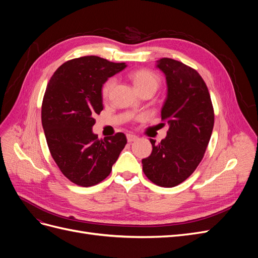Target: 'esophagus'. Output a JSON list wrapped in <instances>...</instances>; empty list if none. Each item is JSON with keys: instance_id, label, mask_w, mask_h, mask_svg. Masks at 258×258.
<instances>
[{"instance_id": "obj_1", "label": "esophagus", "mask_w": 258, "mask_h": 258, "mask_svg": "<svg viewBox=\"0 0 258 258\" xmlns=\"http://www.w3.org/2000/svg\"><path fill=\"white\" fill-rule=\"evenodd\" d=\"M127 140H128V142H129V143H132V142L137 141V140H138V137H137V136H135V135H127Z\"/></svg>"}]
</instances>
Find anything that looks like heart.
Listing matches in <instances>:
<instances>
[{
	"label": "heart",
	"mask_w": 258,
	"mask_h": 258,
	"mask_svg": "<svg viewBox=\"0 0 258 258\" xmlns=\"http://www.w3.org/2000/svg\"><path fill=\"white\" fill-rule=\"evenodd\" d=\"M130 77L139 92H142L145 90H151V91L155 92L158 89V87L160 86V82H161L160 77L157 74L151 71V70H146V69L137 70V71L132 72L130 74ZM115 82H116L115 79H113L112 77V79H108L103 84L101 92H102V96L104 98L110 95V92L115 85Z\"/></svg>",
	"instance_id": "obj_1"
}]
</instances>
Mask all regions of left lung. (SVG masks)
Listing matches in <instances>:
<instances>
[{"label":"left lung","instance_id":"left-lung-1","mask_svg":"<svg viewBox=\"0 0 258 258\" xmlns=\"http://www.w3.org/2000/svg\"><path fill=\"white\" fill-rule=\"evenodd\" d=\"M157 67L167 81L161 120L169 124L160 143L151 139L152 154L142 159L145 175L162 187H174L190 176L204 158L214 126V112L205 81L196 70L170 58Z\"/></svg>","mask_w":258,"mask_h":258}]
</instances>
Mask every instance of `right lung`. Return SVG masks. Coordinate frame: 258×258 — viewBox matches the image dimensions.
<instances>
[{
	"label": "right lung",
	"instance_id": "right-lung-1",
	"mask_svg": "<svg viewBox=\"0 0 258 258\" xmlns=\"http://www.w3.org/2000/svg\"><path fill=\"white\" fill-rule=\"evenodd\" d=\"M127 67L97 56L70 60L53 73L42 105V124L54 162L70 181L88 187L103 181L127 144L122 132L99 140L92 132L103 110L102 86Z\"/></svg>",
	"mask_w": 258,
	"mask_h": 258
}]
</instances>
